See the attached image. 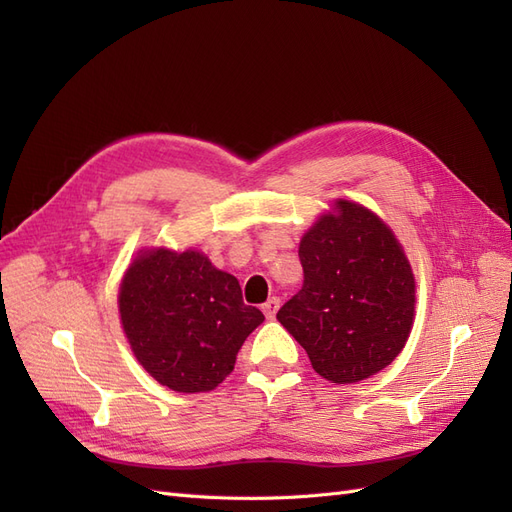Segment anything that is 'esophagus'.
Instances as JSON below:
<instances>
[{
	"instance_id": "obj_1",
	"label": "esophagus",
	"mask_w": 512,
	"mask_h": 512,
	"mask_svg": "<svg viewBox=\"0 0 512 512\" xmlns=\"http://www.w3.org/2000/svg\"><path fill=\"white\" fill-rule=\"evenodd\" d=\"M277 309H280V299H277V297H271L265 305H262V312H265L267 318H275Z\"/></svg>"
}]
</instances>
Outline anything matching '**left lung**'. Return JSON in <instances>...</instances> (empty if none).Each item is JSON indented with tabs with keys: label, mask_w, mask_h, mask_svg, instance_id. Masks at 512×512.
<instances>
[{
	"label": "left lung",
	"mask_w": 512,
	"mask_h": 512,
	"mask_svg": "<svg viewBox=\"0 0 512 512\" xmlns=\"http://www.w3.org/2000/svg\"><path fill=\"white\" fill-rule=\"evenodd\" d=\"M299 245L303 286L277 312L316 374L359 382L391 365L414 320V275L391 228L339 200Z\"/></svg>",
	"instance_id": "8db88e82"
}]
</instances>
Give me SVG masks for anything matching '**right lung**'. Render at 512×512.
Segmentation results:
<instances>
[{
  "label": "right lung",
  "mask_w": 512,
  "mask_h": 512,
  "mask_svg": "<svg viewBox=\"0 0 512 512\" xmlns=\"http://www.w3.org/2000/svg\"><path fill=\"white\" fill-rule=\"evenodd\" d=\"M119 314L138 363L177 393L215 389L265 320L243 303L235 275L192 250L138 256L121 282Z\"/></svg>",
  "instance_id": "obj_1"
}]
</instances>
